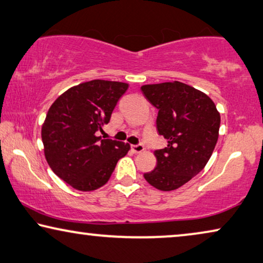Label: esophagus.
Listing matches in <instances>:
<instances>
[{"label":"esophagus","mask_w":263,"mask_h":263,"mask_svg":"<svg viewBox=\"0 0 263 263\" xmlns=\"http://www.w3.org/2000/svg\"><path fill=\"white\" fill-rule=\"evenodd\" d=\"M132 149L134 153H142V152L144 151V147L142 146V144H134V146H132Z\"/></svg>","instance_id":"esophagus-1"}]
</instances>
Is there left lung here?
<instances>
[{"instance_id": "8db88e82", "label": "left lung", "mask_w": 263, "mask_h": 263, "mask_svg": "<svg viewBox=\"0 0 263 263\" xmlns=\"http://www.w3.org/2000/svg\"><path fill=\"white\" fill-rule=\"evenodd\" d=\"M159 110L157 128L167 146L154 152L155 170L143 174L153 187L173 191L197 176L211 158L218 140L220 115L206 93L181 82L141 86Z\"/></svg>"}]
</instances>
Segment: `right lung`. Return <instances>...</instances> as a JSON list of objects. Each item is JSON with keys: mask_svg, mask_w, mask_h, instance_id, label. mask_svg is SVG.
Returning <instances> with one entry per match:
<instances>
[{"mask_svg": "<svg viewBox=\"0 0 263 263\" xmlns=\"http://www.w3.org/2000/svg\"><path fill=\"white\" fill-rule=\"evenodd\" d=\"M128 87V83L102 79L81 83L48 109L41 128L45 158L53 172L78 191L105 185L130 149L129 143L97 136Z\"/></svg>", "mask_w": 263, "mask_h": 263, "instance_id": "1", "label": "right lung"}]
</instances>
